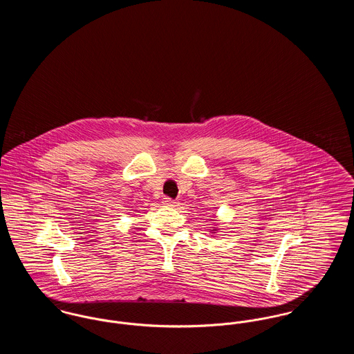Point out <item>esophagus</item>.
<instances>
[{"label":"esophagus","mask_w":354,"mask_h":354,"mask_svg":"<svg viewBox=\"0 0 354 354\" xmlns=\"http://www.w3.org/2000/svg\"><path fill=\"white\" fill-rule=\"evenodd\" d=\"M163 203H165V204H167V205H176V202H175L174 199H171V198H169V196L163 198Z\"/></svg>","instance_id":"1"}]
</instances>
